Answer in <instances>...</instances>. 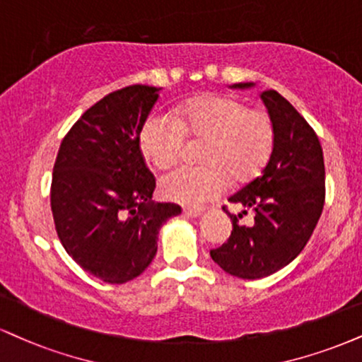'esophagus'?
Listing matches in <instances>:
<instances>
[{"label": "esophagus", "instance_id": "34e87169", "mask_svg": "<svg viewBox=\"0 0 362 362\" xmlns=\"http://www.w3.org/2000/svg\"><path fill=\"white\" fill-rule=\"evenodd\" d=\"M184 214L190 219H195V217L202 216V209H192V207H185L184 209Z\"/></svg>", "mask_w": 362, "mask_h": 362}]
</instances>
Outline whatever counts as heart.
Segmentation results:
<instances>
[{
  "instance_id": "obj_1",
  "label": "heart",
  "mask_w": 362,
  "mask_h": 362,
  "mask_svg": "<svg viewBox=\"0 0 362 362\" xmlns=\"http://www.w3.org/2000/svg\"><path fill=\"white\" fill-rule=\"evenodd\" d=\"M185 133L206 138L204 165H180L160 178L165 197L184 206H202L236 180L255 175L273 150V123L261 110H247L226 95H200L185 103L177 115L155 111L139 129V150L155 167L177 162Z\"/></svg>"
}]
</instances>
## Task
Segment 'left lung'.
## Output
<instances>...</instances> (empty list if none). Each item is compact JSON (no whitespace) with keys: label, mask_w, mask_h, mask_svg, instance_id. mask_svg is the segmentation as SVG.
Returning <instances> with one entry per match:
<instances>
[{"label":"left lung","mask_w":362,"mask_h":362,"mask_svg":"<svg viewBox=\"0 0 362 362\" xmlns=\"http://www.w3.org/2000/svg\"><path fill=\"white\" fill-rule=\"evenodd\" d=\"M251 89L252 82L229 86ZM273 123V150L261 173L229 202L243 206L230 217L233 233L211 258L229 275L258 280L280 272L302 252L319 223L325 200L324 153L317 134L291 104L276 90L261 93ZM255 212V224L238 219Z\"/></svg>","instance_id":"8db88e82"}]
</instances>
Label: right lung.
I'll return each instance as SVG.
<instances>
[{
    "label": "right lung",
    "mask_w": 362,
    "mask_h": 362,
    "mask_svg": "<svg viewBox=\"0 0 362 362\" xmlns=\"http://www.w3.org/2000/svg\"><path fill=\"white\" fill-rule=\"evenodd\" d=\"M162 87L129 86L89 107L64 138L50 204L69 256L106 283L141 275L156 255L162 226L182 212L153 202L155 177L139 150V129Z\"/></svg>",
    "instance_id": "1"
}]
</instances>
